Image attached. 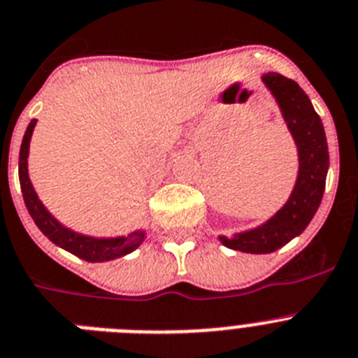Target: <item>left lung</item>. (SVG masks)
<instances>
[{"instance_id":"left-lung-1","label":"left lung","mask_w":358,"mask_h":358,"mask_svg":"<svg viewBox=\"0 0 358 358\" xmlns=\"http://www.w3.org/2000/svg\"><path fill=\"white\" fill-rule=\"evenodd\" d=\"M261 79L277 101L284 123L297 146L299 173L289 199L266 222L239 231L234 237L219 235L226 248L244 253H271L306 230L324 195L329 168L324 127L310 97L293 79L277 72H268Z\"/></svg>"}]
</instances>
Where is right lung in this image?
<instances>
[{
    "instance_id": "obj_1",
    "label": "right lung",
    "mask_w": 358,
    "mask_h": 358,
    "mask_svg": "<svg viewBox=\"0 0 358 358\" xmlns=\"http://www.w3.org/2000/svg\"><path fill=\"white\" fill-rule=\"evenodd\" d=\"M36 119H32L27 127V132L23 136V143H21L20 150V185L21 192H23V199H25V206L29 210L30 217L34 219L36 226L45 234V237L52 241V243L59 246V248L66 250V252L74 253L76 257L83 259L88 262H105L112 261V259L123 257L127 253L134 252L139 244L145 241V230H136L128 235H121V237H90V235L78 234V231L70 230L66 226L61 224L56 217L52 215L45 204L39 201L38 194L34 190L32 182L29 177V148L30 139H32L34 127H36Z\"/></svg>"
}]
</instances>
